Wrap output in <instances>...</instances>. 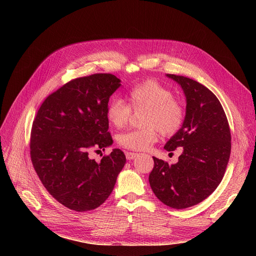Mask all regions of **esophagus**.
<instances>
[{
	"instance_id": "esophagus-1",
	"label": "esophagus",
	"mask_w": 256,
	"mask_h": 256,
	"mask_svg": "<svg viewBox=\"0 0 256 256\" xmlns=\"http://www.w3.org/2000/svg\"><path fill=\"white\" fill-rule=\"evenodd\" d=\"M137 154H136V152H128L126 154V158H128V160H134V158H135L137 156Z\"/></svg>"
}]
</instances>
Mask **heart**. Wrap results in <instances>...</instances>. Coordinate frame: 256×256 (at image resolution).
Wrapping results in <instances>:
<instances>
[{"label":"heart","mask_w":256,"mask_h":256,"mask_svg":"<svg viewBox=\"0 0 256 256\" xmlns=\"http://www.w3.org/2000/svg\"><path fill=\"white\" fill-rule=\"evenodd\" d=\"M173 93L154 80L134 86L126 94L128 104L120 98H112L106 108V116L116 128L128 124L132 111L141 112V128L120 134L118 144L132 150H147L158 141V130L172 136L182 128L184 111L173 98Z\"/></svg>","instance_id":"obj_1"}]
</instances>
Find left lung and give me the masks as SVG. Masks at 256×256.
<instances>
[{
	"mask_svg": "<svg viewBox=\"0 0 256 256\" xmlns=\"http://www.w3.org/2000/svg\"><path fill=\"white\" fill-rule=\"evenodd\" d=\"M180 85L186 100L182 126L164 148L182 147L176 164L154 156L150 184L154 195L172 208L193 206L221 182L230 160L232 135L223 108L214 94L196 80L167 74Z\"/></svg>",
	"mask_w": 256,
	"mask_h": 256,
	"instance_id": "left-lung-1",
	"label": "left lung"
}]
</instances>
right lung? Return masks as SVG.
<instances>
[{
    "instance_id": "obj_1",
    "label": "right lung",
    "mask_w": 256,
    "mask_h": 256,
    "mask_svg": "<svg viewBox=\"0 0 256 256\" xmlns=\"http://www.w3.org/2000/svg\"><path fill=\"white\" fill-rule=\"evenodd\" d=\"M120 80L94 74L70 80L44 100L33 121L30 154L48 192L76 212L98 208L112 193L126 164L120 150L100 162L89 152L112 145L106 108ZM98 152V150H96Z\"/></svg>"
}]
</instances>
